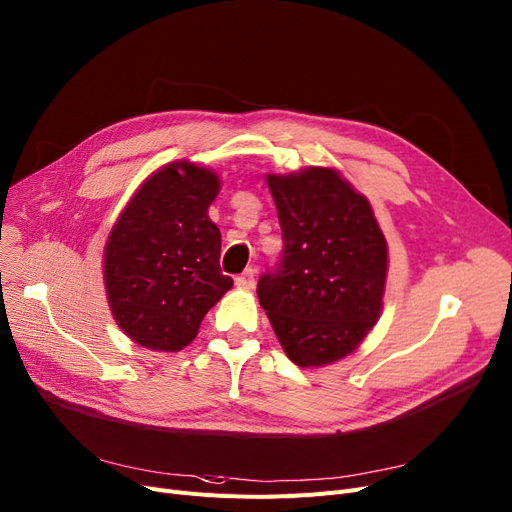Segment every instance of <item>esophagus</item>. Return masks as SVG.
<instances>
[{
	"label": "esophagus",
	"instance_id": "esophagus-1",
	"mask_svg": "<svg viewBox=\"0 0 512 512\" xmlns=\"http://www.w3.org/2000/svg\"><path fill=\"white\" fill-rule=\"evenodd\" d=\"M236 286L247 288V291H253V288H255V272L247 270V272H242L240 276H236Z\"/></svg>",
	"mask_w": 512,
	"mask_h": 512
}]
</instances>
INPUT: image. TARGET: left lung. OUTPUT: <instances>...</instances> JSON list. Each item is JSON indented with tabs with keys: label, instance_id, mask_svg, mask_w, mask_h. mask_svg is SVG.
Listing matches in <instances>:
<instances>
[{
	"label": "left lung",
	"instance_id": "8db88e82",
	"mask_svg": "<svg viewBox=\"0 0 512 512\" xmlns=\"http://www.w3.org/2000/svg\"><path fill=\"white\" fill-rule=\"evenodd\" d=\"M284 251L257 297L288 360L320 368L368 337L383 309L389 247L368 198L341 171L268 173Z\"/></svg>",
	"mask_w": 512,
	"mask_h": 512
}]
</instances>
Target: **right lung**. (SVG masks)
Masks as SVG:
<instances>
[{"mask_svg":"<svg viewBox=\"0 0 512 512\" xmlns=\"http://www.w3.org/2000/svg\"><path fill=\"white\" fill-rule=\"evenodd\" d=\"M219 188L213 169L173 161L133 192L110 230L102 261L106 299L133 343L184 349L232 288L219 268L221 232L209 219Z\"/></svg>","mask_w":512,"mask_h":512,"instance_id":"obj_1","label":"right lung"}]
</instances>
